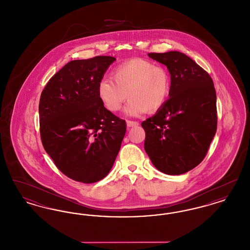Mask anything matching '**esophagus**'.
Returning a JSON list of instances; mask_svg holds the SVG:
<instances>
[{
    "mask_svg": "<svg viewBox=\"0 0 250 250\" xmlns=\"http://www.w3.org/2000/svg\"><path fill=\"white\" fill-rule=\"evenodd\" d=\"M126 125H127V126H128V127H133V126H137V125H139V122L127 120V121H126Z\"/></svg>",
    "mask_w": 250,
    "mask_h": 250,
    "instance_id": "34e87169",
    "label": "esophagus"
}]
</instances>
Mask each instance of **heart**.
<instances>
[{"instance_id":"b5f03b06","label":"heart","mask_w":250,"mask_h":250,"mask_svg":"<svg viewBox=\"0 0 250 250\" xmlns=\"http://www.w3.org/2000/svg\"><path fill=\"white\" fill-rule=\"evenodd\" d=\"M112 78L102 79L97 86L100 100L111 112L119 111L129 97L128 114L154 113L165 105L170 93L168 71L148 60L135 58L120 63Z\"/></svg>"}]
</instances>
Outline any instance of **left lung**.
<instances>
[{"instance_id": "8db88e82", "label": "left lung", "mask_w": 250, "mask_h": 250, "mask_svg": "<svg viewBox=\"0 0 250 250\" xmlns=\"http://www.w3.org/2000/svg\"><path fill=\"white\" fill-rule=\"evenodd\" d=\"M170 74L169 98L143 121L144 149L154 166L179 175L204 159L217 127L216 94L210 75L179 51L149 53Z\"/></svg>"}]
</instances>
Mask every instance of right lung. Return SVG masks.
Segmentation results:
<instances>
[{
	"instance_id": "add662e5",
	"label": "right lung",
	"mask_w": 250,
	"mask_h": 250,
	"mask_svg": "<svg viewBox=\"0 0 250 250\" xmlns=\"http://www.w3.org/2000/svg\"><path fill=\"white\" fill-rule=\"evenodd\" d=\"M96 56L67 62L39 101L40 137L54 164L85 184L105 178L119 153L126 123L104 107L97 86L114 61Z\"/></svg>"
}]
</instances>
